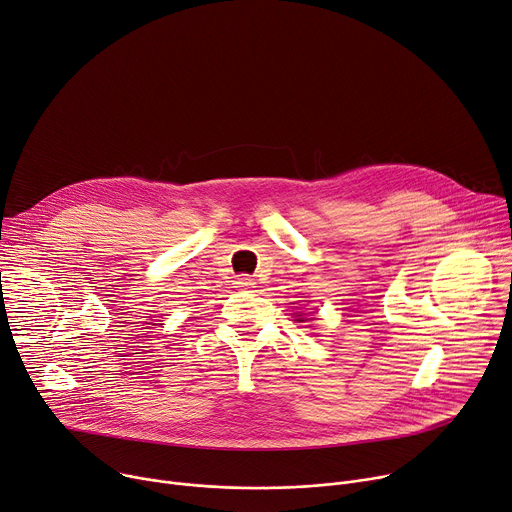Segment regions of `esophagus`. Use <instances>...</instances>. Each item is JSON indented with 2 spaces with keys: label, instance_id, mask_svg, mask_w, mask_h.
<instances>
[{
  "label": "esophagus",
  "instance_id": "obj_1",
  "mask_svg": "<svg viewBox=\"0 0 512 512\" xmlns=\"http://www.w3.org/2000/svg\"><path fill=\"white\" fill-rule=\"evenodd\" d=\"M235 284H237V288H241V290H251V288H255V280H253V277H249V275H239Z\"/></svg>",
  "mask_w": 512,
  "mask_h": 512
}]
</instances>
